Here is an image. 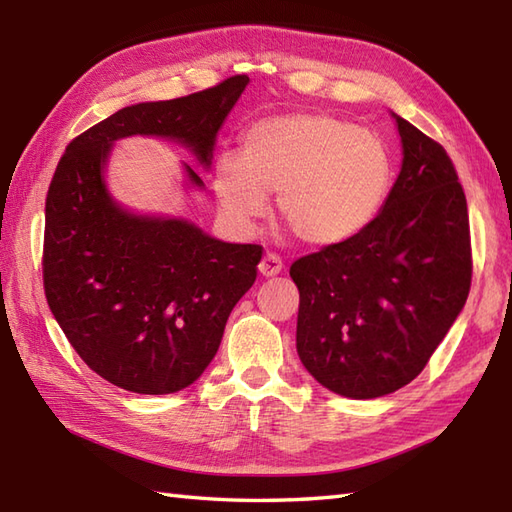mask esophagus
Returning a JSON list of instances; mask_svg holds the SVG:
<instances>
[{
    "label": "esophagus",
    "mask_w": 512,
    "mask_h": 512,
    "mask_svg": "<svg viewBox=\"0 0 512 512\" xmlns=\"http://www.w3.org/2000/svg\"><path fill=\"white\" fill-rule=\"evenodd\" d=\"M257 268H259V275H262V277H277L284 266H281V259L275 253H266Z\"/></svg>",
    "instance_id": "1"
}]
</instances>
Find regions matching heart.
Listing matches in <instances>:
<instances>
[{
    "label": "heart",
    "mask_w": 512,
    "mask_h": 512,
    "mask_svg": "<svg viewBox=\"0 0 512 512\" xmlns=\"http://www.w3.org/2000/svg\"><path fill=\"white\" fill-rule=\"evenodd\" d=\"M394 180L387 145L374 132L319 112L262 118L242 136V156L213 162L224 220L248 233L277 193L279 220L299 242L343 244L374 222Z\"/></svg>",
    "instance_id": "1"
}]
</instances>
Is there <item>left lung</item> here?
I'll list each match as a JSON object with an SVG mask.
<instances>
[{
  "label": "left lung",
  "instance_id": "8db88e82",
  "mask_svg": "<svg viewBox=\"0 0 512 512\" xmlns=\"http://www.w3.org/2000/svg\"><path fill=\"white\" fill-rule=\"evenodd\" d=\"M402 165L363 233L297 259V354L334 394L369 400L416 378L471 288L466 198L436 140L391 112Z\"/></svg>",
  "mask_w": 512,
  "mask_h": 512
}]
</instances>
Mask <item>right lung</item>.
Listing matches in <instances>:
<instances>
[{
  "instance_id": "add662e5",
  "label": "right lung",
  "mask_w": 512,
  "mask_h": 512,
  "mask_svg": "<svg viewBox=\"0 0 512 512\" xmlns=\"http://www.w3.org/2000/svg\"><path fill=\"white\" fill-rule=\"evenodd\" d=\"M246 74L173 101L123 107L74 138L46 198L43 288L85 365L134 394H176L202 376L228 314L255 284L262 246L228 244L184 217L118 202L105 171L118 140L178 143L204 171ZM184 189H204L182 162Z\"/></svg>"
}]
</instances>
